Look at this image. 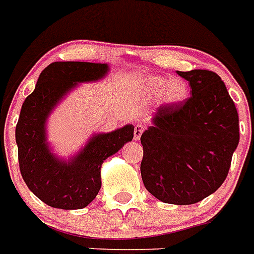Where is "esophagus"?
Returning a JSON list of instances; mask_svg holds the SVG:
<instances>
[{
	"label": "esophagus",
	"instance_id": "34e87169",
	"mask_svg": "<svg viewBox=\"0 0 254 254\" xmlns=\"http://www.w3.org/2000/svg\"><path fill=\"white\" fill-rule=\"evenodd\" d=\"M143 130H144V127L140 124H136L135 127H134V140L140 139V135H142Z\"/></svg>",
	"mask_w": 254,
	"mask_h": 254
}]
</instances>
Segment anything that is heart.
Listing matches in <instances>:
<instances>
[{
    "instance_id": "heart-1",
    "label": "heart",
    "mask_w": 254,
    "mask_h": 254,
    "mask_svg": "<svg viewBox=\"0 0 254 254\" xmlns=\"http://www.w3.org/2000/svg\"><path fill=\"white\" fill-rule=\"evenodd\" d=\"M140 90L148 100H156L160 97V101L165 106L180 105L189 96L188 83L179 78L147 76L140 83Z\"/></svg>"
}]
</instances>
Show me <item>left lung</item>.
Masks as SVG:
<instances>
[{
    "label": "left lung",
    "mask_w": 254,
    "mask_h": 254,
    "mask_svg": "<svg viewBox=\"0 0 254 254\" xmlns=\"http://www.w3.org/2000/svg\"><path fill=\"white\" fill-rule=\"evenodd\" d=\"M191 96L161 106L140 136L145 189L171 204H193L225 182L239 143V118L224 81L209 70L178 71Z\"/></svg>",
    "instance_id": "left-lung-1"
}]
</instances>
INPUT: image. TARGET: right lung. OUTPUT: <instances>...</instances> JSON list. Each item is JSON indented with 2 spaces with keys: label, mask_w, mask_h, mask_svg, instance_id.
Instances as JSON below:
<instances>
[{
  "label": "right lung",
  "mask_w": 254,
  "mask_h": 254,
  "mask_svg": "<svg viewBox=\"0 0 254 254\" xmlns=\"http://www.w3.org/2000/svg\"><path fill=\"white\" fill-rule=\"evenodd\" d=\"M107 64L57 61L39 75L33 93L21 106L15 138L24 182L34 195L54 208L80 209L101 189L103 161L123 148L134 136L127 124L110 133H97L78 153L67 160L54 153L47 139L51 112L80 83L101 80L109 72Z\"/></svg>",
  "instance_id": "right-lung-1"
}]
</instances>
